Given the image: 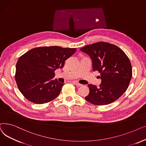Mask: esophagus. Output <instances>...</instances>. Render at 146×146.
Here are the masks:
<instances>
[{"label": "esophagus", "mask_w": 146, "mask_h": 146, "mask_svg": "<svg viewBox=\"0 0 146 146\" xmlns=\"http://www.w3.org/2000/svg\"><path fill=\"white\" fill-rule=\"evenodd\" d=\"M74 82L75 83V85L77 86H78V87H80V86H82V84H80V83H79L78 81H74Z\"/></svg>", "instance_id": "esophagus-1"}]
</instances>
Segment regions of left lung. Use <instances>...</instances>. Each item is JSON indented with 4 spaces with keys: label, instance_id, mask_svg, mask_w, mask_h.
Segmentation results:
<instances>
[{
    "label": "left lung",
    "instance_id": "1",
    "mask_svg": "<svg viewBox=\"0 0 146 146\" xmlns=\"http://www.w3.org/2000/svg\"><path fill=\"white\" fill-rule=\"evenodd\" d=\"M93 61V71L100 74L99 87L88 84L90 92L85 99L96 105L113 103L126 92L133 71L130 60L119 47L100 41L80 48Z\"/></svg>",
    "mask_w": 146,
    "mask_h": 146
}]
</instances>
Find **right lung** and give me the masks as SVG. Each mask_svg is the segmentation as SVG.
<instances>
[{"label": "right lung", "mask_w": 146, "mask_h": 146, "mask_svg": "<svg viewBox=\"0 0 146 146\" xmlns=\"http://www.w3.org/2000/svg\"><path fill=\"white\" fill-rule=\"evenodd\" d=\"M75 48L44 46L32 48L20 56L15 78L25 98L36 104L49 102L59 96L64 83L53 80L54 71L62 68Z\"/></svg>", "instance_id": "right-lung-1"}]
</instances>
